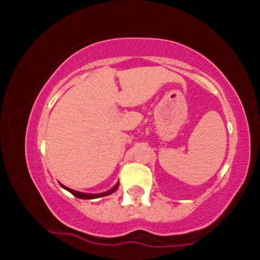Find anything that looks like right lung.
<instances>
[{"instance_id":"right-lung-1","label":"right lung","mask_w":260,"mask_h":260,"mask_svg":"<svg viewBox=\"0 0 260 260\" xmlns=\"http://www.w3.org/2000/svg\"><path fill=\"white\" fill-rule=\"evenodd\" d=\"M61 186H62L63 188L67 189V191L71 192L73 196H75L76 198H80V199H96V198L106 197V196L111 194V193H113V192L115 191V189L118 188L119 184L117 183V185H115V186H114L113 188H111V189H109V191H106V192H104V193H98V194H89V193H81V192L74 191V189H72V188H68V187H66V186H63V185H61Z\"/></svg>"}]
</instances>
